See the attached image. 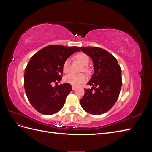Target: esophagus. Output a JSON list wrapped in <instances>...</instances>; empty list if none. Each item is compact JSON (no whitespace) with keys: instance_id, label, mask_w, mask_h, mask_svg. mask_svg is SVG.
Masks as SVG:
<instances>
[{"instance_id":"obj_1","label":"esophagus","mask_w":152,"mask_h":152,"mask_svg":"<svg viewBox=\"0 0 152 152\" xmlns=\"http://www.w3.org/2000/svg\"><path fill=\"white\" fill-rule=\"evenodd\" d=\"M75 89H76V87L72 86V89H73V91H74V90H75Z\"/></svg>"}]
</instances>
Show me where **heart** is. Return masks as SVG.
I'll use <instances>...</instances> for the list:
<instances>
[{
	"label": "heart",
	"mask_w": 152,
	"mask_h": 152,
	"mask_svg": "<svg viewBox=\"0 0 152 152\" xmlns=\"http://www.w3.org/2000/svg\"><path fill=\"white\" fill-rule=\"evenodd\" d=\"M76 59L79 60L84 66H87L89 62V58L85 53H80L77 54L75 56ZM70 59H66L64 61L63 65V70L65 73H68L70 70ZM84 70L87 71V68L84 67ZM87 80V77L85 73H79V74H75V73H70L66 75L64 78L66 83H68L73 86H79L80 84L84 83Z\"/></svg>",
	"instance_id": "1"
}]
</instances>
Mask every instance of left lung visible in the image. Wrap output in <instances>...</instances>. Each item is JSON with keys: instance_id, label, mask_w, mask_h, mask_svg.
I'll return each mask as SVG.
<instances>
[{"instance_id": "obj_1", "label": "left lung", "mask_w": 152, "mask_h": 152, "mask_svg": "<svg viewBox=\"0 0 152 152\" xmlns=\"http://www.w3.org/2000/svg\"><path fill=\"white\" fill-rule=\"evenodd\" d=\"M80 49L91 58L94 70L87 83L93 87L85 89L80 104L91 114L104 113L113 107L120 94L122 84L121 68L117 59L107 50L97 47Z\"/></svg>"}]
</instances>
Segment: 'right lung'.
I'll return each mask as SVG.
<instances>
[{"mask_svg": "<svg viewBox=\"0 0 152 152\" xmlns=\"http://www.w3.org/2000/svg\"><path fill=\"white\" fill-rule=\"evenodd\" d=\"M76 51H80L76 46L50 45L30 59L25 70L24 87L30 104L39 113L53 115L63 107L72 91L71 85H52L61 80L64 61Z\"/></svg>", "mask_w": 152, "mask_h": 152, "instance_id": "add662e5", "label": "right lung"}]
</instances>
